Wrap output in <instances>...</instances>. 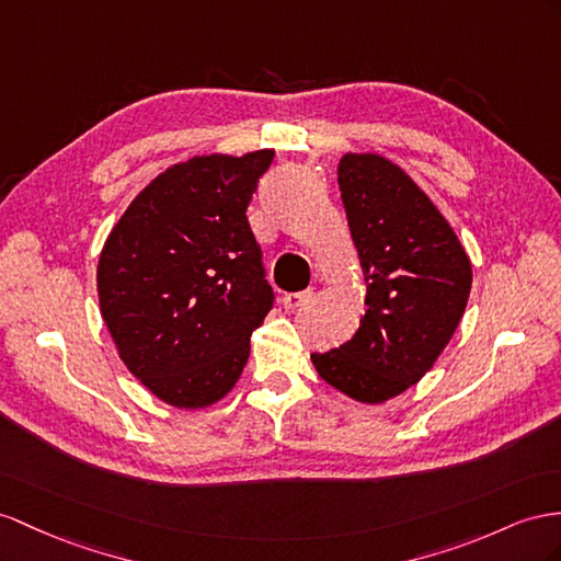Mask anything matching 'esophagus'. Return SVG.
Wrapping results in <instances>:
<instances>
[{
	"label": "esophagus",
	"mask_w": 561,
	"mask_h": 561,
	"mask_svg": "<svg viewBox=\"0 0 561 561\" xmlns=\"http://www.w3.org/2000/svg\"><path fill=\"white\" fill-rule=\"evenodd\" d=\"M308 298H310V291H294V294H286L282 304H284L286 310H296V308L304 306Z\"/></svg>",
	"instance_id": "1"
}]
</instances>
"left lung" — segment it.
<instances>
[{
	"label": "left lung",
	"instance_id": "obj_1",
	"mask_svg": "<svg viewBox=\"0 0 561 561\" xmlns=\"http://www.w3.org/2000/svg\"><path fill=\"white\" fill-rule=\"evenodd\" d=\"M339 190L367 310L351 341L310 360L341 393L383 403L417 383L448 346L467 308L471 263L431 198L383 156H343Z\"/></svg>",
	"mask_w": 561,
	"mask_h": 561
}]
</instances>
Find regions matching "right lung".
Instances as JSON below:
<instances>
[{"label":"right lung","mask_w":561,"mask_h":561,"mask_svg":"<svg viewBox=\"0 0 561 561\" xmlns=\"http://www.w3.org/2000/svg\"><path fill=\"white\" fill-rule=\"evenodd\" d=\"M275 151L194 156L141 190L99 255L102 318L121 360L175 408L232 391L275 304L247 208Z\"/></svg>","instance_id":"obj_1"}]
</instances>
